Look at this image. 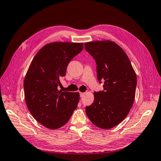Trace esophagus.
I'll use <instances>...</instances> for the list:
<instances>
[{"instance_id": "obj_1", "label": "esophagus", "mask_w": 161, "mask_h": 161, "mask_svg": "<svg viewBox=\"0 0 161 161\" xmlns=\"http://www.w3.org/2000/svg\"><path fill=\"white\" fill-rule=\"evenodd\" d=\"M84 95H85V93H80V97H84Z\"/></svg>"}]
</instances>
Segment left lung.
Here are the masks:
<instances>
[{"mask_svg": "<svg viewBox=\"0 0 161 161\" xmlns=\"http://www.w3.org/2000/svg\"><path fill=\"white\" fill-rule=\"evenodd\" d=\"M97 64V77L104 80V91L94 92L93 103L86 115L97 127L108 129L119 124L131 108L137 77L129 57L117 43L109 40L84 43Z\"/></svg>", "mask_w": 161, "mask_h": 161, "instance_id": "left-lung-1", "label": "left lung"}]
</instances>
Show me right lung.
<instances>
[{
  "label": "right lung",
  "instance_id": "add662e5",
  "mask_svg": "<svg viewBox=\"0 0 161 161\" xmlns=\"http://www.w3.org/2000/svg\"><path fill=\"white\" fill-rule=\"evenodd\" d=\"M83 49V43L53 42L43 46L30 64L24 80L25 103L33 118L46 128L63 126L77 108L78 92L58 90L68 64Z\"/></svg>",
  "mask_w": 161,
  "mask_h": 161
}]
</instances>
